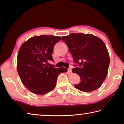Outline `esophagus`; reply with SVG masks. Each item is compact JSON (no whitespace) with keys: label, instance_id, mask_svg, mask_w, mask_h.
<instances>
[{"label":"esophagus","instance_id":"obj_1","mask_svg":"<svg viewBox=\"0 0 124 124\" xmlns=\"http://www.w3.org/2000/svg\"><path fill=\"white\" fill-rule=\"evenodd\" d=\"M68 73H69V74H71V73H72V70H71L70 68H68Z\"/></svg>","mask_w":124,"mask_h":124}]
</instances>
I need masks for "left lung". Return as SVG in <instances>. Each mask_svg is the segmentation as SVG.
<instances>
[{
	"label": "left lung",
	"mask_w": 124,
	"mask_h": 124,
	"mask_svg": "<svg viewBox=\"0 0 124 124\" xmlns=\"http://www.w3.org/2000/svg\"><path fill=\"white\" fill-rule=\"evenodd\" d=\"M62 39L79 66L72 70L81 79L74 87L86 92L98 89L107 75L110 62L104 42L95 35L83 33H72Z\"/></svg>",
	"instance_id": "left-lung-1"
}]
</instances>
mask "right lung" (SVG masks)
<instances>
[{"instance_id":"add662e5","label":"right lung","mask_w":124,"mask_h":124,"mask_svg":"<svg viewBox=\"0 0 124 124\" xmlns=\"http://www.w3.org/2000/svg\"><path fill=\"white\" fill-rule=\"evenodd\" d=\"M61 39L60 37L43 35L31 38L21 46L17 70L23 84L32 93H48L55 87L58 75L67 71L49 66V61H54V46Z\"/></svg>"}]
</instances>
